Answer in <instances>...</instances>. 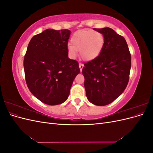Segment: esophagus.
I'll return each mask as SVG.
<instances>
[{"label": "esophagus", "mask_w": 153, "mask_h": 153, "mask_svg": "<svg viewBox=\"0 0 153 153\" xmlns=\"http://www.w3.org/2000/svg\"><path fill=\"white\" fill-rule=\"evenodd\" d=\"M79 68L80 69V71H82L83 68H84V64H83L82 63H79Z\"/></svg>", "instance_id": "esophagus-1"}]
</instances>
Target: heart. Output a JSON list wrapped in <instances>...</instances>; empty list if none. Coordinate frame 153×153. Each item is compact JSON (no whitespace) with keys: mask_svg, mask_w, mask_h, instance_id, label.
I'll return each mask as SVG.
<instances>
[{"mask_svg":"<svg viewBox=\"0 0 153 153\" xmlns=\"http://www.w3.org/2000/svg\"><path fill=\"white\" fill-rule=\"evenodd\" d=\"M71 41L72 45H68V51L71 57H75L77 51H80L82 59L91 61L101 53L104 46L105 38L100 32L82 30L74 34Z\"/></svg>","mask_w":153,"mask_h":153,"instance_id":"b5f03b06","label":"heart"}]
</instances>
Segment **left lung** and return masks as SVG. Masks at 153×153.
<instances>
[{
	"mask_svg": "<svg viewBox=\"0 0 153 153\" xmlns=\"http://www.w3.org/2000/svg\"><path fill=\"white\" fill-rule=\"evenodd\" d=\"M94 30L103 34L104 46L98 56L84 63L82 74L88 100L104 106L113 102L126 89L131 57L124 37L109 27Z\"/></svg>",
	"mask_w": 153,
	"mask_h": 153,
	"instance_id": "obj_1",
	"label": "left lung"
}]
</instances>
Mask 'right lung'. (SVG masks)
Wrapping results in <instances>:
<instances>
[{
  "label": "right lung",
  "mask_w": 153,
  "mask_h": 153,
  "mask_svg": "<svg viewBox=\"0 0 153 153\" xmlns=\"http://www.w3.org/2000/svg\"><path fill=\"white\" fill-rule=\"evenodd\" d=\"M71 30L48 29L32 37L24 60L25 81L31 93L49 105L64 103L80 72L78 62L69 59Z\"/></svg>",
  "instance_id": "add662e5"
}]
</instances>
